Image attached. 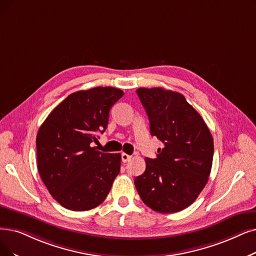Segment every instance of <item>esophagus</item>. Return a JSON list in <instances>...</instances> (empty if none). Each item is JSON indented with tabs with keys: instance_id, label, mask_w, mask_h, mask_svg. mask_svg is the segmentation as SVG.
Listing matches in <instances>:
<instances>
[{
	"instance_id": "1",
	"label": "esophagus",
	"mask_w": 256,
	"mask_h": 256,
	"mask_svg": "<svg viewBox=\"0 0 256 256\" xmlns=\"http://www.w3.org/2000/svg\"><path fill=\"white\" fill-rule=\"evenodd\" d=\"M131 156H129V154H126V153H122V162H129L130 160H131Z\"/></svg>"
}]
</instances>
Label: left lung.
Returning a JSON list of instances; mask_svg holds the SVG:
<instances>
[{
  "label": "left lung",
  "instance_id": "8db88e82",
  "mask_svg": "<svg viewBox=\"0 0 256 256\" xmlns=\"http://www.w3.org/2000/svg\"><path fill=\"white\" fill-rule=\"evenodd\" d=\"M150 122V134L162 142L156 158L136 178L142 200L160 213L182 211L196 200L208 182L213 138L206 122L185 96L164 88H138Z\"/></svg>",
  "mask_w": 256,
  "mask_h": 256
}]
</instances>
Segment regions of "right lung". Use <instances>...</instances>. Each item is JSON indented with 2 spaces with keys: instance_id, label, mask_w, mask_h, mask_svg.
Segmentation results:
<instances>
[{
  "instance_id": "obj_1",
  "label": "right lung",
  "mask_w": 256,
  "mask_h": 256,
  "mask_svg": "<svg viewBox=\"0 0 256 256\" xmlns=\"http://www.w3.org/2000/svg\"><path fill=\"white\" fill-rule=\"evenodd\" d=\"M124 92L96 87L68 96L40 127L36 158L40 176L64 208L86 211L107 198L120 169V153L92 147L106 130L109 111Z\"/></svg>"
}]
</instances>
